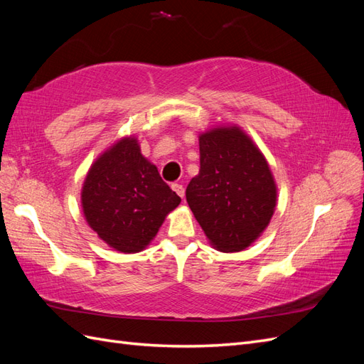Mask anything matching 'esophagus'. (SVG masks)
I'll list each match as a JSON object with an SVG mask.
<instances>
[{
  "instance_id": "obj_1",
  "label": "esophagus",
  "mask_w": 364,
  "mask_h": 364,
  "mask_svg": "<svg viewBox=\"0 0 364 364\" xmlns=\"http://www.w3.org/2000/svg\"><path fill=\"white\" fill-rule=\"evenodd\" d=\"M171 188H173V191H176V194L181 196L182 199H183V196H185V188H183V186H182L181 183H173V185H171Z\"/></svg>"
}]
</instances>
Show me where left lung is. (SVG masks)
<instances>
[{"mask_svg": "<svg viewBox=\"0 0 364 364\" xmlns=\"http://www.w3.org/2000/svg\"><path fill=\"white\" fill-rule=\"evenodd\" d=\"M200 170L186 186V202L214 249L241 252L269 226L278 200L266 156L237 124L199 135Z\"/></svg>", "mask_w": 364, "mask_h": 364, "instance_id": "obj_1", "label": "left lung"}]
</instances>
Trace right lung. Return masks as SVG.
<instances>
[{
  "mask_svg": "<svg viewBox=\"0 0 364 364\" xmlns=\"http://www.w3.org/2000/svg\"><path fill=\"white\" fill-rule=\"evenodd\" d=\"M80 202L86 223L121 253L144 250L181 197L155 164L142 156L138 138L118 139L98 156L83 181Z\"/></svg>",
  "mask_w": 364,
  "mask_h": 364,
  "instance_id": "add662e5",
  "label": "right lung"
}]
</instances>
